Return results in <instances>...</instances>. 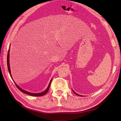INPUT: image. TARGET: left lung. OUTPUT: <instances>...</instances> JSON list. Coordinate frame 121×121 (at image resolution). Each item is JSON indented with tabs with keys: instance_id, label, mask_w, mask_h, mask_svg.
I'll return each mask as SVG.
<instances>
[{
	"instance_id": "8db88e82",
	"label": "left lung",
	"mask_w": 121,
	"mask_h": 121,
	"mask_svg": "<svg viewBox=\"0 0 121 121\" xmlns=\"http://www.w3.org/2000/svg\"><path fill=\"white\" fill-rule=\"evenodd\" d=\"M72 90H73V93H74L75 94H76V95H78V96H81V95H78V94H77V93H75V92H74V91H73V89H72Z\"/></svg>"
}]
</instances>
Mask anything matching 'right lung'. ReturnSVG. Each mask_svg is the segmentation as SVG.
<instances>
[{
  "label": "right lung",
  "instance_id": "add662e5",
  "mask_svg": "<svg viewBox=\"0 0 121 121\" xmlns=\"http://www.w3.org/2000/svg\"><path fill=\"white\" fill-rule=\"evenodd\" d=\"M10 47H9V50H8V55H7V66H8V71H9V73H10V75L11 76V77L12 78V79H13V78H12V75H11V70H10V63H9V52H10ZM52 79H51L49 83V85L48 87V88L46 89L45 90V91H44L42 92H41V93H31V92H27L25 90H23L22 89L20 86H18L16 83L15 82V81L13 80L14 82L15 83V85H16L18 89L19 90H20L22 92L24 93V94H27L28 95H30V96H35V97H39V96H43V95H44L45 94H46L47 93V92H48L49 89V87H50V83L51 82H52Z\"/></svg>",
  "mask_w": 121,
  "mask_h": 121
}]
</instances>
